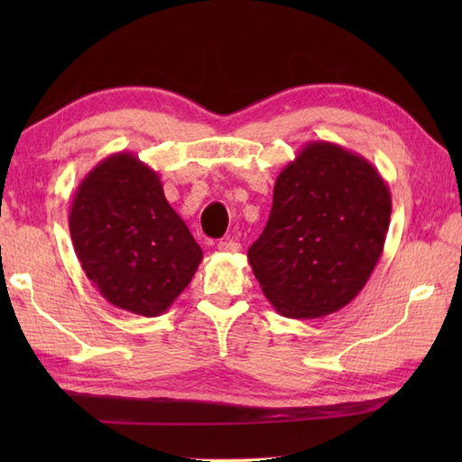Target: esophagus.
I'll return each mask as SVG.
<instances>
[{
	"instance_id": "34e87169",
	"label": "esophagus",
	"mask_w": 462,
	"mask_h": 462,
	"mask_svg": "<svg viewBox=\"0 0 462 462\" xmlns=\"http://www.w3.org/2000/svg\"><path fill=\"white\" fill-rule=\"evenodd\" d=\"M240 248H242V244H240L238 240H234V238H226V240H220V242H218V250H220V252L234 254V252H238Z\"/></svg>"
}]
</instances>
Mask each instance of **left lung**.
Segmentation results:
<instances>
[{
  "mask_svg": "<svg viewBox=\"0 0 462 462\" xmlns=\"http://www.w3.org/2000/svg\"><path fill=\"white\" fill-rule=\"evenodd\" d=\"M389 220L391 192L375 166L336 143L310 141L278 174L248 262L280 316L318 319L365 286Z\"/></svg>",
  "mask_w": 462,
  "mask_h": 462,
  "instance_id": "obj_1",
  "label": "left lung"
}]
</instances>
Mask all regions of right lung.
Listing matches in <instances>:
<instances>
[{
	"instance_id": "right-lung-1",
	"label": "right lung",
	"mask_w": 462,
	"mask_h": 462,
	"mask_svg": "<svg viewBox=\"0 0 462 462\" xmlns=\"http://www.w3.org/2000/svg\"><path fill=\"white\" fill-rule=\"evenodd\" d=\"M87 278L115 308L156 318L189 286L202 250L164 199L161 176L133 152L87 172L69 210Z\"/></svg>"
}]
</instances>
